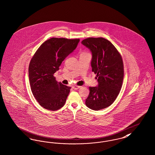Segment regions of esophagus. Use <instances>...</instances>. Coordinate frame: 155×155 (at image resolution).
<instances>
[{
	"mask_svg": "<svg viewBox=\"0 0 155 155\" xmlns=\"http://www.w3.org/2000/svg\"><path fill=\"white\" fill-rule=\"evenodd\" d=\"M80 87H81L80 86H78V85H73V87H72V88H73V89H74V90H78Z\"/></svg>",
	"mask_w": 155,
	"mask_h": 155,
	"instance_id": "34e87169",
	"label": "esophagus"
}]
</instances>
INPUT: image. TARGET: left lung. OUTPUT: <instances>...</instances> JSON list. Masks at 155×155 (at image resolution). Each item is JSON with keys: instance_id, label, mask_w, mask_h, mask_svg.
<instances>
[{"instance_id": "1", "label": "left lung", "mask_w": 155, "mask_h": 155, "mask_svg": "<svg viewBox=\"0 0 155 155\" xmlns=\"http://www.w3.org/2000/svg\"><path fill=\"white\" fill-rule=\"evenodd\" d=\"M81 43L92 53V71L97 74L98 82V86L89 87L85 104L95 110L106 108L116 100L122 87L124 75L122 57L115 47L102 37L87 38Z\"/></svg>"}]
</instances>
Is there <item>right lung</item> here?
Segmentation results:
<instances>
[{
	"instance_id": "add662e5",
	"label": "right lung",
	"mask_w": 155,
	"mask_h": 155,
	"mask_svg": "<svg viewBox=\"0 0 155 155\" xmlns=\"http://www.w3.org/2000/svg\"><path fill=\"white\" fill-rule=\"evenodd\" d=\"M79 41L78 38H51L40 46L33 56L28 67L31 90L45 109L56 110L64 106L71 87L57 82L54 74Z\"/></svg>"
}]
</instances>
